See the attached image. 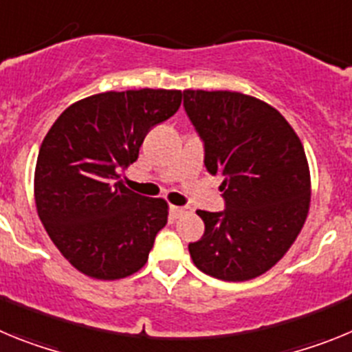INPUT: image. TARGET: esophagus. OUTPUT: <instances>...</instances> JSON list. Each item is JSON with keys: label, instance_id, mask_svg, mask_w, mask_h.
I'll list each match as a JSON object with an SVG mask.
<instances>
[{"label": "esophagus", "instance_id": "1", "mask_svg": "<svg viewBox=\"0 0 352 352\" xmlns=\"http://www.w3.org/2000/svg\"><path fill=\"white\" fill-rule=\"evenodd\" d=\"M190 208L188 206H170V213L176 217V219H179V217H183V214L190 213Z\"/></svg>", "mask_w": 352, "mask_h": 352}]
</instances>
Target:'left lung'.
I'll return each mask as SVG.
<instances>
[{
    "mask_svg": "<svg viewBox=\"0 0 352 352\" xmlns=\"http://www.w3.org/2000/svg\"><path fill=\"white\" fill-rule=\"evenodd\" d=\"M183 105L204 142V166L223 178L226 210H199L203 238L188 245L201 272L227 282L273 268L300 234L310 170L300 138L275 107L238 91L185 89Z\"/></svg>",
    "mask_w": 352,
    "mask_h": 352,
    "instance_id": "8db88e82",
    "label": "left lung"
}]
</instances>
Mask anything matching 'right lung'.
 Returning <instances> with one entry per match:
<instances>
[{
	"label": "right lung",
	"instance_id": "add662e5",
	"mask_svg": "<svg viewBox=\"0 0 352 352\" xmlns=\"http://www.w3.org/2000/svg\"><path fill=\"white\" fill-rule=\"evenodd\" d=\"M179 89L105 91L72 104L47 132L35 167V203L49 238L84 275L118 280L146 264L167 223L164 199L121 182L146 133L182 105Z\"/></svg>",
	"mask_w": 352,
	"mask_h": 352
}]
</instances>
